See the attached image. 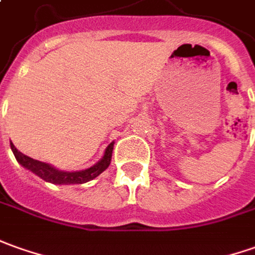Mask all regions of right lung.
I'll list each match as a JSON object with an SVG mask.
<instances>
[{"label":"right lung","mask_w":255,"mask_h":255,"mask_svg":"<svg viewBox=\"0 0 255 255\" xmlns=\"http://www.w3.org/2000/svg\"><path fill=\"white\" fill-rule=\"evenodd\" d=\"M113 146L114 142H112L107 148L103 157L99 160L98 163L93 164L89 169H85V170L79 171H64L58 170L53 167L51 164L44 163L40 160H36L33 157H29L23 155L22 152H19L15 145L11 142V149L13 152V155L16 157L18 163H20L25 169L30 170L34 173L36 176H39L43 178L44 181L48 183H53V184H84L86 181H91L95 177H98L102 171H105L109 164L112 162V153H113Z\"/></svg>","instance_id":"right-lung-1"}]
</instances>
